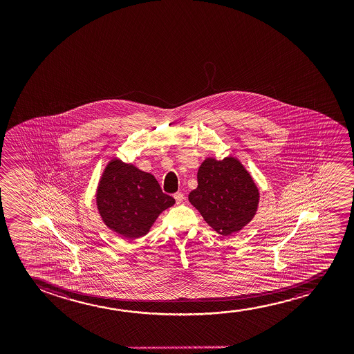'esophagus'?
<instances>
[{"mask_svg":"<svg viewBox=\"0 0 354 354\" xmlns=\"http://www.w3.org/2000/svg\"><path fill=\"white\" fill-rule=\"evenodd\" d=\"M174 198L176 201V204L183 203V201L185 199L184 194H181V192H176L174 194Z\"/></svg>","mask_w":354,"mask_h":354,"instance_id":"1","label":"esophagus"}]
</instances>
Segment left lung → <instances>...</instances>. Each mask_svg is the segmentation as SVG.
Masks as SVG:
<instances>
[{
	"label": "left lung",
	"instance_id": "8db88e82",
	"mask_svg": "<svg viewBox=\"0 0 354 354\" xmlns=\"http://www.w3.org/2000/svg\"><path fill=\"white\" fill-rule=\"evenodd\" d=\"M198 186L189 201L214 231L228 236L241 231L257 214L260 194L252 175L234 157L204 160Z\"/></svg>",
	"mask_w": 354,
	"mask_h": 354
}]
</instances>
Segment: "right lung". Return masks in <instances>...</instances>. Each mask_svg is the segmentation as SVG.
<instances>
[{
  "instance_id": "obj_1",
  "label": "right lung",
  "mask_w": 354,
  "mask_h": 354,
  "mask_svg": "<svg viewBox=\"0 0 354 354\" xmlns=\"http://www.w3.org/2000/svg\"><path fill=\"white\" fill-rule=\"evenodd\" d=\"M95 197L104 223L128 239L147 234L160 214L175 203L153 175L117 158L102 171Z\"/></svg>"
}]
</instances>
